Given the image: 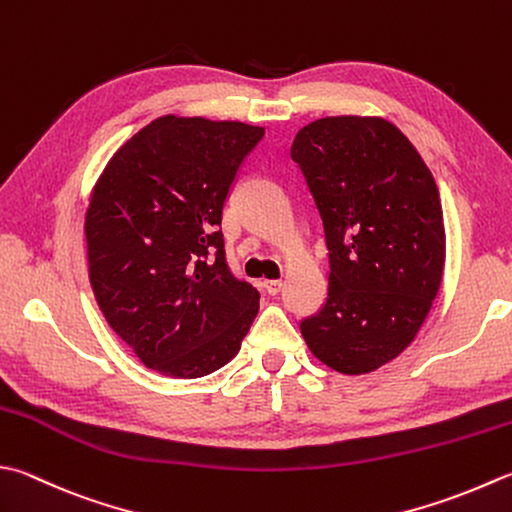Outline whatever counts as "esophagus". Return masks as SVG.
<instances>
[{
    "instance_id": "1",
    "label": "esophagus",
    "mask_w": 512,
    "mask_h": 512,
    "mask_svg": "<svg viewBox=\"0 0 512 512\" xmlns=\"http://www.w3.org/2000/svg\"><path fill=\"white\" fill-rule=\"evenodd\" d=\"M262 288L266 290L268 295H277L279 290H282V282H279V279H264Z\"/></svg>"
}]
</instances>
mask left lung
Returning <instances> with one entry per match:
<instances>
[{
    "label": "left lung",
    "mask_w": 512,
    "mask_h": 512,
    "mask_svg": "<svg viewBox=\"0 0 512 512\" xmlns=\"http://www.w3.org/2000/svg\"><path fill=\"white\" fill-rule=\"evenodd\" d=\"M324 222L328 297L299 328L319 362L364 375L422 328L446 262L439 190L422 155L382 117L315 119L293 139Z\"/></svg>",
    "instance_id": "8db88e82"
}]
</instances>
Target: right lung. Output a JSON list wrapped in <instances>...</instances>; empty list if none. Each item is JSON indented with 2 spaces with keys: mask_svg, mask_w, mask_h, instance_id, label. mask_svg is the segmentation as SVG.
Wrapping results in <instances>:
<instances>
[{
  "mask_svg": "<svg viewBox=\"0 0 512 512\" xmlns=\"http://www.w3.org/2000/svg\"><path fill=\"white\" fill-rule=\"evenodd\" d=\"M262 126L164 115L110 157L86 210L88 277L142 364L195 379L233 359L259 293L226 264L222 210Z\"/></svg>",
  "mask_w": 512,
  "mask_h": 512,
  "instance_id": "add662e5",
  "label": "right lung"
}]
</instances>
